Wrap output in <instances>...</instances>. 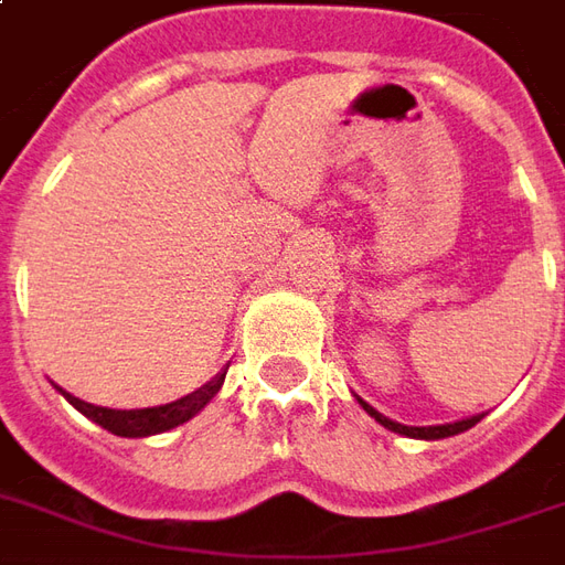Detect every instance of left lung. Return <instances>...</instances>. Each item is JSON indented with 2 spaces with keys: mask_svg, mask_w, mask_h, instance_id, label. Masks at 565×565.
I'll list each match as a JSON object with an SVG mask.
<instances>
[{
  "mask_svg": "<svg viewBox=\"0 0 565 565\" xmlns=\"http://www.w3.org/2000/svg\"><path fill=\"white\" fill-rule=\"evenodd\" d=\"M363 403V399H360ZM363 408L375 418L379 424H384L387 430H394V434H403V437H415V439H443V437H455V434H465L468 427H473V424L480 422L483 415H473V418H465V422H455V424H437V427H406V424H396L391 422V418H384L381 412H375V408L369 406V403H363Z\"/></svg>",
  "mask_w": 565,
  "mask_h": 565,
  "instance_id": "1",
  "label": "left lung"
}]
</instances>
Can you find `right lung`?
I'll list each match as a JSON object with an SVG mask.
<instances>
[{
    "mask_svg": "<svg viewBox=\"0 0 565 565\" xmlns=\"http://www.w3.org/2000/svg\"><path fill=\"white\" fill-rule=\"evenodd\" d=\"M224 375L227 372H221L215 381H209L205 387H200L196 394L184 396V399H178V403H169V406H153V408H104V406H92V403H85L79 396L67 394V391H61V394L67 396L73 406L79 408L85 418H92L95 424H100L104 430H110L116 437H150V434H162V430H171V427H178V424L190 422L193 415H200L202 408L212 403V396L221 391V384H224Z\"/></svg>",
    "mask_w": 565,
    "mask_h": 565,
    "instance_id": "1",
    "label": "right lung"
}]
</instances>
